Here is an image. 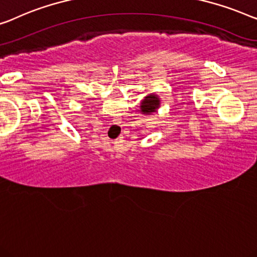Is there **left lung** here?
<instances>
[{"label":"left lung","instance_id":"obj_1","mask_svg":"<svg viewBox=\"0 0 257 257\" xmlns=\"http://www.w3.org/2000/svg\"><path fill=\"white\" fill-rule=\"evenodd\" d=\"M160 106V99L156 95H150L141 103V112L143 113H152L155 112L156 109Z\"/></svg>","mask_w":257,"mask_h":257}]
</instances>
